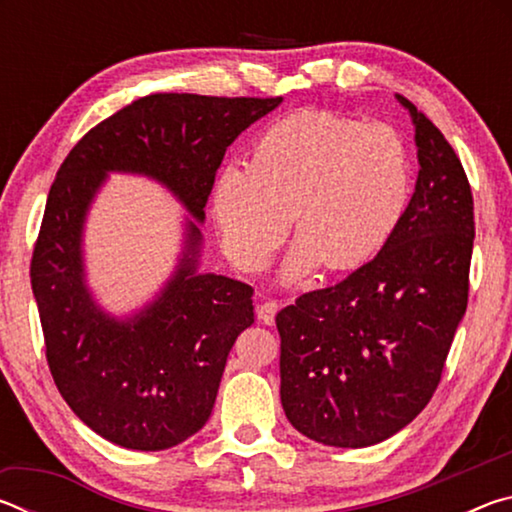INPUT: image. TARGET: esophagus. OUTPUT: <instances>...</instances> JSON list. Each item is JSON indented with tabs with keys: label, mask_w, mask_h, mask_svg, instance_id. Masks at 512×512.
Listing matches in <instances>:
<instances>
[{
	"label": "esophagus",
	"mask_w": 512,
	"mask_h": 512,
	"mask_svg": "<svg viewBox=\"0 0 512 512\" xmlns=\"http://www.w3.org/2000/svg\"><path fill=\"white\" fill-rule=\"evenodd\" d=\"M277 309H280V305H277L275 300H264L262 305H257V318L262 320L264 325H273L275 316H277Z\"/></svg>",
	"instance_id": "1"
}]
</instances>
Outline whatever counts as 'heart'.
<instances>
[{
    "mask_svg": "<svg viewBox=\"0 0 512 512\" xmlns=\"http://www.w3.org/2000/svg\"><path fill=\"white\" fill-rule=\"evenodd\" d=\"M411 158L400 133L327 110H300L257 137L248 169L225 167L212 189L223 250L262 271L287 237L282 266L298 282L325 264L352 271L388 246L411 201Z\"/></svg>",
    "mask_w": 512,
    "mask_h": 512,
    "instance_id": "1",
    "label": "heart"
}]
</instances>
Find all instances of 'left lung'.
Segmentation results:
<instances>
[{
    "label": "left lung",
    "instance_id": "8db88e82",
    "mask_svg": "<svg viewBox=\"0 0 512 512\" xmlns=\"http://www.w3.org/2000/svg\"><path fill=\"white\" fill-rule=\"evenodd\" d=\"M418 180L395 237L334 287L275 316L280 397L302 436L370 447L429 404L465 316L474 203L461 160L409 99Z\"/></svg>",
    "mask_w": 512,
    "mask_h": 512
}]
</instances>
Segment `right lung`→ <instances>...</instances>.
<instances>
[{
  "mask_svg": "<svg viewBox=\"0 0 512 512\" xmlns=\"http://www.w3.org/2000/svg\"><path fill=\"white\" fill-rule=\"evenodd\" d=\"M280 103L151 94L94 126L60 164L33 250L31 287L60 395L110 443L160 452L210 420L225 361L255 314L253 287L198 271L205 203L225 149ZM110 172L155 179L193 216L177 271L124 319L93 300L82 257L84 219Z\"/></svg>",
  "mask_w": 512,
  "mask_h": 512,
  "instance_id": "obj_1",
  "label": "right lung"
}]
</instances>
